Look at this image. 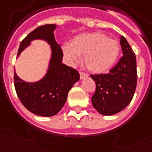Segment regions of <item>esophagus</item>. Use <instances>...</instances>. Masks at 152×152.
Returning <instances> with one entry per match:
<instances>
[{"mask_svg": "<svg viewBox=\"0 0 152 152\" xmlns=\"http://www.w3.org/2000/svg\"><path fill=\"white\" fill-rule=\"evenodd\" d=\"M80 79H83V78H86L88 76V74L86 72H80Z\"/></svg>", "mask_w": 152, "mask_h": 152, "instance_id": "esophagus-1", "label": "esophagus"}]
</instances>
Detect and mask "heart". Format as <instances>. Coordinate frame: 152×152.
Wrapping results in <instances>:
<instances>
[{
	"instance_id": "b5f03b06",
	"label": "heart",
	"mask_w": 152,
	"mask_h": 152,
	"mask_svg": "<svg viewBox=\"0 0 152 152\" xmlns=\"http://www.w3.org/2000/svg\"><path fill=\"white\" fill-rule=\"evenodd\" d=\"M64 56L70 64L80 62L85 55V65L94 73H102L114 65L120 53V45L101 32L84 33L74 38L72 44L63 46Z\"/></svg>"
}]
</instances>
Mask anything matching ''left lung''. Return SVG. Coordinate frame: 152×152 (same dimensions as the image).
Masks as SVG:
<instances>
[{
  "mask_svg": "<svg viewBox=\"0 0 152 152\" xmlns=\"http://www.w3.org/2000/svg\"><path fill=\"white\" fill-rule=\"evenodd\" d=\"M123 56L107 74L90 75L96 84L92 96L93 107L104 115L122 111L130 103L137 86L136 57L127 40L120 41Z\"/></svg>",
  "mask_w": 152,
  "mask_h": 152,
  "instance_id": "left-lung-1",
  "label": "left lung"
}]
</instances>
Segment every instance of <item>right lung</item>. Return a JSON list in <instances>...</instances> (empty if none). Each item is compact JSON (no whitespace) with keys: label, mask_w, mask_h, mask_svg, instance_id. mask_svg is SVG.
<instances>
[{"label":"right lung","mask_w":152,"mask_h":152,"mask_svg":"<svg viewBox=\"0 0 152 152\" xmlns=\"http://www.w3.org/2000/svg\"><path fill=\"white\" fill-rule=\"evenodd\" d=\"M54 24L38 27L21 41L18 55L30 45L31 40L41 39L50 45L52 54L49 69L43 79L37 82H25L15 72L14 82L17 95L29 112L40 116H53L65 104L68 92L80 79L79 72L62 63L63 50L53 36Z\"/></svg>","instance_id":"1"}]
</instances>
